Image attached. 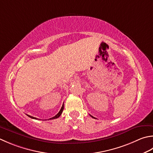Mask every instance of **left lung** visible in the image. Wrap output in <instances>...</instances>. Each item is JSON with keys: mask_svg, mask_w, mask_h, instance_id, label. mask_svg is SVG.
Wrapping results in <instances>:
<instances>
[{"mask_svg": "<svg viewBox=\"0 0 153 153\" xmlns=\"http://www.w3.org/2000/svg\"><path fill=\"white\" fill-rule=\"evenodd\" d=\"M91 117H93V118H95V117H93V116H91Z\"/></svg>", "mask_w": 153, "mask_h": 153, "instance_id": "obj_1", "label": "left lung"}]
</instances>
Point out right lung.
<instances>
[{
    "label": "right lung",
    "mask_w": 153,
    "mask_h": 153,
    "mask_svg": "<svg viewBox=\"0 0 153 153\" xmlns=\"http://www.w3.org/2000/svg\"><path fill=\"white\" fill-rule=\"evenodd\" d=\"M64 103H63V105H62V108H61V109H60V110H59V111L58 112V114H57L56 115H55L54 117H52V118L49 119H57V118H58L61 115L62 113V111H63V110H64ZM28 115V116L29 117H30V118H32V119H39L36 118V117H32V116H30V115Z\"/></svg>",
    "instance_id": "obj_1"
}]
</instances>
